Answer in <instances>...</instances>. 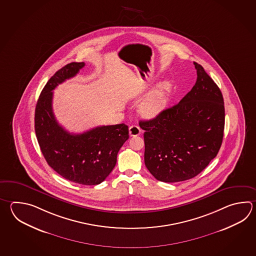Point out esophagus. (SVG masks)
Instances as JSON below:
<instances>
[{
	"instance_id": "1",
	"label": "esophagus",
	"mask_w": 256,
	"mask_h": 256,
	"mask_svg": "<svg viewBox=\"0 0 256 256\" xmlns=\"http://www.w3.org/2000/svg\"><path fill=\"white\" fill-rule=\"evenodd\" d=\"M141 130L138 126L133 125L130 128V135L131 136H138L140 134Z\"/></svg>"
}]
</instances>
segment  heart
Returning <instances> with one entry per match:
<instances>
[{
	"instance_id": "obj_1",
	"label": "heart",
	"mask_w": 256,
	"mask_h": 256,
	"mask_svg": "<svg viewBox=\"0 0 256 256\" xmlns=\"http://www.w3.org/2000/svg\"><path fill=\"white\" fill-rule=\"evenodd\" d=\"M146 83H136L131 88V94L134 96H140L148 88ZM170 84L163 83L146 96L140 104V112L145 118H154L162 111L166 104V96Z\"/></svg>"
}]
</instances>
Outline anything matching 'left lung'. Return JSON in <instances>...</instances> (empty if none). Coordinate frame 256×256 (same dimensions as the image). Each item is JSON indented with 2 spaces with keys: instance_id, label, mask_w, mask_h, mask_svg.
Wrapping results in <instances>:
<instances>
[{
  "instance_id": "obj_1",
  "label": "left lung",
  "mask_w": 256,
  "mask_h": 256,
  "mask_svg": "<svg viewBox=\"0 0 256 256\" xmlns=\"http://www.w3.org/2000/svg\"><path fill=\"white\" fill-rule=\"evenodd\" d=\"M197 80L177 104L140 122L146 168L163 182L197 176L217 156L224 130V102L218 86L194 62Z\"/></svg>"
}]
</instances>
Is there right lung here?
I'll return each mask as SVG.
<instances>
[{"label":"right lung","instance_id":"obj_1","mask_svg":"<svg viewBox=\"0 0 256 256\" xmlns=\"http://www.w3.org/2000/svg\"><path fill=\"white\" fill-rule=\"evenodd\" d=\"M84 66L83 62L68 64L48 80L37 101L34 130L42 155L54 172L74 183L98 185L115 167L120 148L128 140V126H101L73 134L59 125L52 112V90Z\"/></svg>","mask_w":256,"mask_h":256}]
</instances>
